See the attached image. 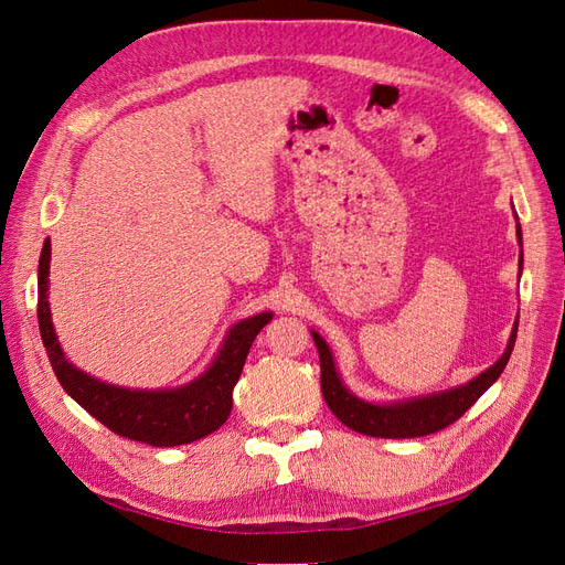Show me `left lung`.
<instances>
[{
	"label": "left lung",
	"mask_w": 565,
	"mask_h": 565,
	"mask_svg": "<svg viewBox=\"0 0 565 565\" xmlns=\"http://www.w3.org/2000/svg\"><path fill=\"white\" fill-rule=\"evenodd\" d=\"M516 237L521 245V254H519V278H521V270H523L521 224H516ZM516 332H519V318L514 320V328H511L504 353L467 384H459L436 393H426V396L403 398V401H365L361 396H355V393L344 384V380H341L328 341H324L316 330H311V337L316 341V349L320 355L322 398L341 424H347L349 429L358 434L374 436V438H417V436L446 429V426L457 422L494 382H498L502 370L509 363L511 351H514Z\"/></svg>",
	"instance_id": "8db88e82"
}]
</instances>
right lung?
<instances>
[{"instance_id":"right-lung-1","label":"right lung","mask_w":565,"mask_h":565,"mask_svg":"<svg viewBox=\"0 0 565 565\" xmlns=\"http://www.w3.org/2000/svg\"><path fill=\"white\" fill-rule=\"evenodd\" d=\"M51 243L44 241L38 268V320L49 363L67 396L92 417L125 436L156 448H174L214 434L231 415L233 388L241 380L252 341L270 322L264 311L231 324L207 370L174 388H129L108 384L67 361L49 303Z\"/></svg>"}]
</instances>
